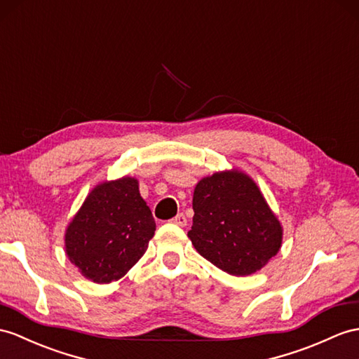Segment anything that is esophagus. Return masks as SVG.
Segmentation results:
<instances>
[{
	"mask_svg": "<svg viewBox=\"0 0 359 359\" xmlns=\"http://www.w3.org/2000/svg\"><path fill=\"white\" fill-rule=\"evenodd\" d=\"M172 224H175V225H178V226H186L187 225V217L182 215V213H180V215H177L172 219Z\"/></svg>",
	"mask_w": 359,
	"mask_h": 359,
	"instance_id": "obj_1",
	"label": "esophagus"
}]
</instances>
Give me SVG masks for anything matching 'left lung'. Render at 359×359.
I'll list each match as a JSON object with an SVG mask.
<instances>
[{
    "label": "left lung",
    "instance_id": "left-lung-1",
    "mask_svg": "<svg viewBox=\"0 0 359 359\" xmlns=\"http://www.w3.org/2000/svg\"><path fill=\"white\" fill-rule=\"evenodd\" d=\"M187 233L201 256L231 276H250L282 247L283 230L257 184L239 170L213 173L194 191Z\"/></svg>",
    "mask_w": 359,
    "mask_h": 359
}]
</instances>
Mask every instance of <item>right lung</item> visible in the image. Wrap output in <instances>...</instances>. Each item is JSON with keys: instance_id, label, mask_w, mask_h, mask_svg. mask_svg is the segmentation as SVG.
<instances>
[{"instance_id": "right-lung-1", "label": "right lung", "mask_w": 359, "mask_h": 359, "mask_svg": "<svg viewBox=\"0 0 359 359\" xmlns=\"http://www.w3.org/2000/svg\"><path fill=\"white\" fill-rule=\"evenodd\" d=\"M154 233L138 181L125 177L91 190L65 231V252L83 277L111 283L142 259Z\"/></svg>"}]
</instances>
